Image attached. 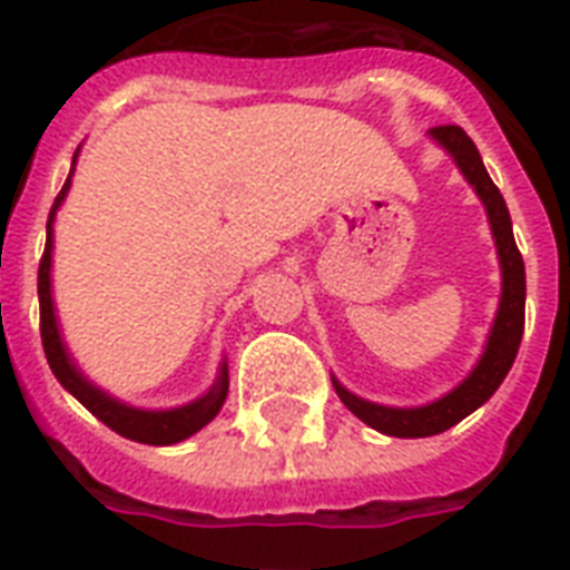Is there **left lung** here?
<instances>
[{
    "instance_id": "obj_1",
    "label": "left lung",
    "mask_w": 570,
    "mask_h": 570,
    "mask_svg": "<svg viewBox=\"0 0 570 570\" xmlns=\"http://www.w3.org/2000/svg\"><path fill=\"white\" fill-rule=\"evenodd\" d=\"M429 136L455 159L461 174L468 177V183L482 197V204L488 209V222H491V233L497 242V257H500V268H503V295H500V311H497L494 328L488 334V346L479 357V364L473 366V373L461 381L459 387L450 390L446 396L432 402V405L420 407H387L366 402V399L348 393L337 379H334V390L343 399V405L364 420L366 425H373L375 432L390 434V438H432L455 423H461L464 416L473 414L479 405H485L488 399L494 396V390L503 384V379L512 370L518 348H521L523 337V307H527V275H523V257L518 245H514L512 218H509V206H505L503 195L494 186V180L488 177L482 156H479L476 145L470 141V136L455 124L446 127L429 129Z\"/></svg>"
}]
</instances>
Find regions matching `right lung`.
Masks as SVG:
<instances>
[{"label":"right lung","instance_id":"right-lung-1","mask_svg":"<svg viewBox=\"0 0 570 570\" xmlns=\"http://www.w3.org/2000/svg\"><path fill=\"white\" fill-rule=\"evenodd\" d=\"M76 154H79V150H76ZM67 189H70V177H67V183L61 186V191H58L56 204L49 209L47 248H43V257H40L38 268L40 340H43V352H47L49 370H52L56 379L61 381V387L70 390L97 420H102V423L109 425L111 432L124 434L129 441L150 443V446H171V443L186 441V438L200 432V429L222 411L224 399H227V384H230V381H227V364H222V373H218L215 384L209 387V393H204V396L189 402V405L171 407V411H141V407L124 405L118 399H111L109 393H102L100 387H94L91 381L76 370L70 355H67L65 343H61V334H58L52 289H49V266H52V218H56V209L61 206V200H65Z\"/></svg>","mask_w":570,"mask_h":570}]
</instances>
